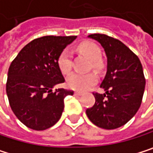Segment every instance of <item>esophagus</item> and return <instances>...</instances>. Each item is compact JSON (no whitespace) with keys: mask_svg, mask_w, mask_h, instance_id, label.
<instances>
[{"mask_svg":"<svg viewBox=\"0 0 153 153\" xmlns=\"http://www.w3.org/2000/svg\"><path fill=\"white\" fill-rule=\"evenodd\" d=\"M75 95H76V97H79V95H82V93H80V92H75Z\"/></svg>","mask_w":153,"mask_h":153,"instance_id":"esophagus-1","label":"esophagus"}]
</instances>
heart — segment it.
I'll use <instances>...</instances> for the list:
<instances>
[{
    "instance_id": "1",
    "label": "heart",
    "mask_w": 153,
    "mask_h": 153,
    "mask_svg": "<svg viewBox=\"0 0 153 153\" xmlns=\"http://www.w3.org/2000/svg\"><path fill=\"white\" fill-rule=\"evenodd\" d=\"M77 50L85 55L91 60L92 67L94 68H100L102 67V62L99 59L101 58V49L100 48L91 41H85L78 45ZM58 66L63 74H68L72 69L71 62V54L68 49L63 50L59 59ZM68 85L70 88L77 91H85L91 88L97 82V76L94 72L89 73H72L67 78Z\"/></svg>"
}]
</instances>
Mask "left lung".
Here are the masks:
<instances>
[{"label": "left lung", "mask_w": 153, "mask_h": 153, "mask_svg": "<svg viewBox=\"0 0 153 153\" xmlns=\"http://www.w3.org/2000/svg\"><path fill=\"white\" fill-rule=\"evenodd\" d=\"M104 48L107 71L100 87L105 93H93L95 103L85 113L100 128L113 130L128 123L139 110L145 88V77L138 56L122 41L105 34H91Z\"/></svg>", "instance_id": "1"}]
</instances>
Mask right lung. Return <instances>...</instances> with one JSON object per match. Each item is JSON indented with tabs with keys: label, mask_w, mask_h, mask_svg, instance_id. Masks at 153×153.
I'll use <instances>...</instances> for the list:
<instances>
[{
	"label": "right lung",
	"mask_w": 153,
	"mask_h": 153,
	"mask_svg": "<svg viewBox=\"0 0 153 153\" xmlns=\"http://www.w3.org/2000/svg\"><path fill=\"white\" fill-rule=\"evenodd\" d=\"M76 36H45L28 43L11 62L6 93L16 117L27 127L43 131L60 119L64 98L74 92L52 88L65 82L58 66L63 49Z\"/></svg>",
	"instance_id": "add662e5"
}]
</instances>
